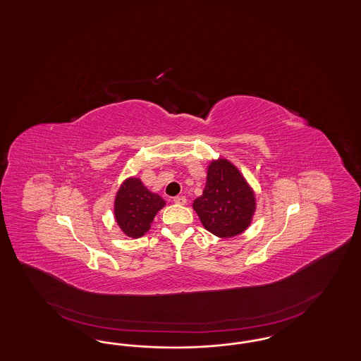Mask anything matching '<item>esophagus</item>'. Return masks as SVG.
Here are the masks:
<instances>
[{"label": "esophagus", "mask_w": 361, "mask_h": 361, "mask_svg": "<svg viewBox=\"0 0 361 361\" xmlns=\"http://www.w3.org/2000/svg\"><path fill=\"white\" fill-rule=\"evenodd\" d=\"M173 201L178 205H185L187 204V199L184 196H177V197H174Z\"/></svg>", "instance_id": "obj_1"}]
</instances>
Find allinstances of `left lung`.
I'll return each mask as SVG.
<instances>
[{"instance_id": "left-lung-1", "label": "left lung", "mask_w": 361, "mask_h": 361, "mask_svg": "<svg viewBox=\"0 0 361 361\" xmlns=\"http://www.w3.org/2000/svg\"><path fill=\"white\" fill-rule=\"evenodd\" d=\"M204 228L221 238H231L248 228L256 211V197L245 177L226 160H213L208 166L202 195L193 201Z\"/></svg>"}]
</instances>
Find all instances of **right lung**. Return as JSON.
<instances>
[{
  "instance_id": "right-lung-1",
  "label": "right lung",
  "mask_w": 361,
  "mask_h": 361,
  "mask_svg": "<svg viewBox=\"0 0 361 361\" xmlns=\"http://www.w3.org/2000/svg\"><path fill=\"white\" fill-rule=\"evenodd\" d=\"M165 207L160 195L150 192L140 178L129 177L121 184L114 199V219L124 235L144 236L157 212Z\"/></svg>"
}]
</instances>
